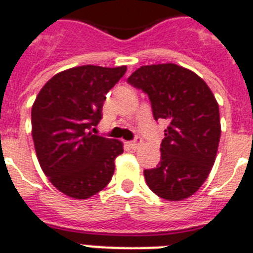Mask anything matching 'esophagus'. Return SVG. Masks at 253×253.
I'll use <instances>...</instances> for the list:
<instances>
[{
	"mask_svg": "<svg viewBox=\"0 0 253 253\" xmlns=\"http://www.w3.org/2000/svg\"><path fill=\"white\" fill-rule=\"evenodd\" d=\"M128 144H130V147L132 148V150H138L139 147L142 146V139L136 138L135 140H132V142L128 143Z\"/></svg>",
	"mask_w": 253,
	"mask_h": 253,
	"instance_id": "1",
	"label": "esophagus"
}]
</instances>
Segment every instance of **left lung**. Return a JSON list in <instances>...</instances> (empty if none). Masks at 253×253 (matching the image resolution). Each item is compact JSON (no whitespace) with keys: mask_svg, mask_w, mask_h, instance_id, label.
I'll list each match as a JSON object with an SVG mask.
<instances>
[{"mask_svg":"<svg viewBox=\"0 0 253 253\" xmlns=\"http://www.w3.org/2000/svg\"><path fill=\"white\" fill-rule=\"evenodd\" d=\"M127 83L148 94L154 118L167 119L162 160L146 169L148 188L160 198L193 196L208 178L220 139L219 106L208 84L180 65H143Z\"/></svg>","mask_w":253,"mask_h":253,"instance_id":"1","label":"left lung"}]
</instances>
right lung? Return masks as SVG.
Listing matches in <instances>:
<instances>
[{
  "instance_id": "right-lung-1",
  "label": "right lung",
  "mask_w": 253,
  "mask_h": 253,
  "mask_svg": "<svg viewBox=\"0 0 253 253\" xmlns=\"http://www.w3.org/2000/svg\"><path fill=\"white\" fill-rule=\"evenodd\" d=\"M126 69L125 65L75 67L55 75L37 95L31 109L37 158L51 184L65 196L86 200L101 192L114 174L122 142L90 130L102 118L107 91Z\"/></svg>"
}]
</instances>
